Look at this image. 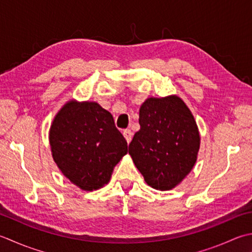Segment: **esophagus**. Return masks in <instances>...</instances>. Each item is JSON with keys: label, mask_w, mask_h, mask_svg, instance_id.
Masks as SVG:
<instances>
[{"label": "esophagus", "mask_w": 252, "mask_h": 252, "mask_svg": "<svg viewBox=\"0 0 252 252\" xmlns=\"http://www.w3.org/2000/svg\"><path fill=\"white\" fill-rule=\"evenodd\" d=\"M123 136L126 137V140L127 143H130L131 140H132V132H131V130L126 129V130L123 131Z\"/></svg>", "instance_id": "34e87169"}]
</instances>
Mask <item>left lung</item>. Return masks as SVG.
Returning a JSON list of instances; mask_svg holds the SVG:
<instances>
[{"label":"left lung","mask_w":252,"mask_h":252,"mask_svg":"<svg viewBox=\"0 0 252 252\" xmlns=\"http://www.w3.org/2000/svg\"><path fill=\"white\" fill-rule=\"evenodd\" d=\"M139 123L129 145L135 167L152 188H176L198 159L201 136L193 115L177 95L150 97L140 107Z\"/></svg>","instance_id":"1"}]
</instances>
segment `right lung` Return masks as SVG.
Listing matches in <instances>:
<instances>
[{
	"instance_id": "obj_1",
	"label": "right lung",
	"mask_w": 252,
	"mask_h": 252,
	"mask_svg": "<svg viewBox=\"0 0 252 252\" xmlns=\"http://www.w3.org/2000/svg\"><path fill=\"white\" fill-rule=\"evenodd\" d=\"M53 160L64 177L84 191L102 188L127 153V143L109 111L96 101L71 99L49 130Z\"/></svg>"
}]
</instances>
